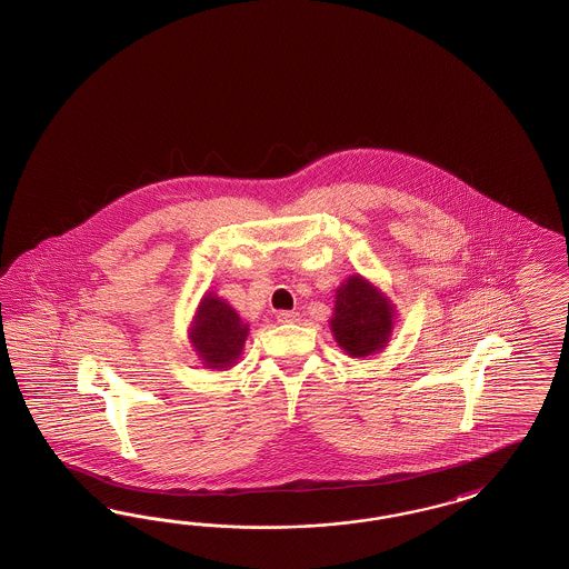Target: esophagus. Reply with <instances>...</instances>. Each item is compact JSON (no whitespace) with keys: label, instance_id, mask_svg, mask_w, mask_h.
<instances>
[{"label":"esophagus","instance_id":"1","mask_svg":"<svg viewBox=\"0 0 569 569\" xmlns=\"http://www.w3.org/2000/svg\"><path fill=\"white\" fill-rule=\"evenodd\" d=\"M298 319H300V315L293 312V310H281V312H277V321H279V323H296Z\"/></svg>","mask_w":569,"mask_h":569}]
</instances>
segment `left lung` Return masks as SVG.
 I'll return each mask as SVG.
<instances>
[{
  "label": "left lung",
  "mask_w": 569,
  "mask_h": 569,
  "mask_svg": "<svg viewBox=\"0 0 569 569\" xmlns=\"http://www.w3.org/2000/svg\"><path fill=\"white\" fill-rule=\"evenodd\" d=\"M397 323L395 302L369 279L355 273L340 283L329 329L352 359H365L386 348Z\"/></svg>",
  "instance_id": "left-lung-1"
}]
</instances>
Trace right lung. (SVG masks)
Returning a JSON list of instances; mask_svg holds the SVG:
<instances>
[{"label": "right lung", "instance_id": "right-lung-1", "mask_svg": "<svg viewBox=\"0 0 569 569\" xmlns=\"http://www.w3.org/2000/svg\"><path fill=\"white\" fill-rule=\"evenodd\" d=\"M248 331L250 326L238 310L221 296L207 292L191 319L188 338L202 367L227 371L240 361Z\"/></svg>", "mask_w": 569, "mask_h": 569}]
</instances>
